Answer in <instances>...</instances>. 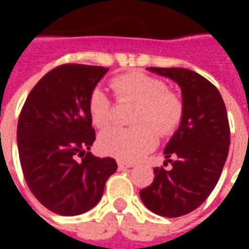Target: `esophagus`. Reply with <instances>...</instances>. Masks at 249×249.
I'll list each match as a JSON object with an SVG mask.
<instances>
[{"label":"esophagus","instance_id":"obj_1","mask_svg":"<svg viewBox=\"0 0 249 249\" xmlns=\"http://www.w3.org/2000/svg\"><path fill=\"white\" fill-rule=\"evenodd\" d=\"M118 166H119V169H129V167H133L134 165H133V163H124V162L119 160V162H118Z\"/></svg>","mask_w":249,"mask_h":249}]
</instances>
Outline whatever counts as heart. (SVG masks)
Instances as JSON below:
<instances>
[{"label":"heart","instance_id":"1","mask_svg":"<svg viewBox=\"0 0 249 249\" xmlns=\"http://www.w3.org/2000/svg\"><path fill=\"white\" fill-rule=\"evenodd\" d=\"M110 89L119 101L137 102L133 115V127H113L100 136L98 145L102 152L120 160L134 162L155 148L159 136L173 134L184 116L181 97L167 90L162 79L144 72H129L110 80ZM89 116L91 123L105 129L112 122V107L104 91L95 89L89 97Z\"/></svg>","mask_w":249,"mask_h":249}]
</instances>
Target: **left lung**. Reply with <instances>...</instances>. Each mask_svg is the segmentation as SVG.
I'll use <instances>...</instances> for the list:
<instances>
[{
	"mask_svg": "<svg viewBox=\"0 0 249 249\" xmlns=\"http://www.w3.org/2000/svg\"><path fill=\"white\" fill-rule=\"evenodd\" d=\"M148 69L181 87L184 116L163 151V166L172 167H154V181L140 198L151 212L178 217L196 209L217 184L229 154L230 126L220 92L204 76L183 68Z\"/></svg>",
	"mask_w": 249,
	"mask_h": 249,
	"instance_id": "obj_1",
	"label": "left lung"
}]
</instances>
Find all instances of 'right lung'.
I'll list each match as a JSON object with an SVG mask.
<instances>
[{
	"label": "right lung",
	"mask_w": 249,
	"mask_h": 249,
	"mask_svg": "<svg viewBox=\"0 0 249 249\" xmlns=\"http://www.w3.org/2000/svg\"><path fill=\"white\" fill-rule=\"evenodd\" d=\"M107 72L102 66L59 65L34 86L20 110L18 151L24 180L53 213L90 211L118 169L113 158L89 152L95 141L89 97Z\"/></svg>",
	"instance_id": "obj_1"
}]
</instances>
